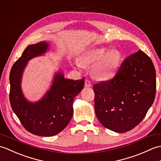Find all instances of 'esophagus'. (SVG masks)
Instances as JSON below:
<instances>
[{
	"label": "esophagus",
	"mask_w": 161,
	"mask_h": 161,
	"mask_svg": "<svg viewBox=\"0 0 161 161\" xmlns=\"http://www.w3.org/2000/svg\"><path fill=\"white\" fill-rule=\"evenodd\" d=\"M92 86V84L91 83V81L88 80H85V83H84V86L85 87H91Z\"/></svg>",
	"instance_id": "obj_1"
}]
</instances>
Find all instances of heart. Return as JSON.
<instances>
[{"mask_svg": "<svg viewBox=\"0 0 161 161\" xmlns=\"http://www.w3.org/2000/svg\"><path fill=\"white\" fill-rule=\"evenodd\" d=\"M122 61V54L118 50L108 51L106 48H96L85 53L81 60L77 61V66L93 64V74L102 80L114 77L119 69Z\"/></svg>", "mask_w": 161, "mask_h": 161, "instance_id": "1", "label": "heart"}]
</instances>
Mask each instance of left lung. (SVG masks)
Masks as SVG:
<instances>
[{"mask_svg":"<svg viewBox=\"0 0 161 161\" xmlns=\"http://www.w3.org/2000/svg\"><path fill=\"white\" fill-rule=\"evenodd\" d=\"M156 70L142 50L123 61L115 76L93 86L95 111L104 127L117 133L133 129L154 101Z\"/></svg>","mask_w":161,"mask_h":161,"instance_id":"left-lung-1","label":"left lung"}]
</instances>
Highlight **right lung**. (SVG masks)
<instances>
[{
    "label": "right lung",
    "mask_w": 161,
    "mask_h": 161,
    "mask_svg": "<svg viewBox=\"0 0 161 161\" xmlns=\"http://www.w3.org/2000/svg\"><path fill=\"white\" fill-rule=\"evenodd\" d=\"M48 46L45 42L28 46L14 64L9 74V101L13 111L27 131L46 137L57 135L66 128L73 114L74 98L84 85V78L69 80L59 72L42 100L34 103L26 100L20 87L23 72L29 60L42 55Z\"/></svg>",
    "instance_id": "1"
}]
</instances>
